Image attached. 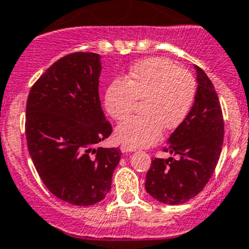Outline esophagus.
<instances>
[{
    "label": "esophagus",
    "instance_id": "1",
    "mask_svg": "<svg viewBox=\"0 0 249 249\" xmlns=\"http://www.w3.org/2000/svg\"><path fill=\"white\" fill-rule=\"evenodd\" d=\"M120 149H122L123 152H133V151H135V147H131V146H129V145H122V147H120Z\"/></svg>",
    "mask_w": 249,
    "mask_h": 249
}]
</instances>
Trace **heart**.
<instances>
[{
	"label": "heart",
	"instance_id": "heart-1",
	"mask_svg": "<svg viewBox=\"0 0 249 249\" xmlns=\"http://www.w3.org/2000/svg\"><path fill=\"white\" fill-rule=\"evenodd\" d=\"M196 80L166 58H149L130 69L126 82L114 79L105 90L104 108L115 120L124 119L142 100V115L133 116L116 127V138L131 147L154 144L162 127L174 130L189 116L196 99Z\"/></svg>",
	"mask_w": 249,
	"mask_h": 249
}]
</instances>
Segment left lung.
<instances>
[{
  "instance_id": "1",
  "label": "left lung",
  "mask_w": 249,
  "mask_h": 249,
  "mask_svg": "<svg viewBox=\"0 0 249 249\" xmlns=\"http://www.w3.org/2000/svg\"><path fill=\"white\" fill-rule=\"evenodd\" d=\"M196 99L189 116L175 129L165 151L178 158L154 159L145 190L165 205H181L200 194L211 178L223 144L222 110L213 84L200 67Z\"/></svg>"
}]
</instances>
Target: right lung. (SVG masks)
I'll use <instances>...</instances> for the list:
<instances>
[{
  "label": "right lung",
  "instance_id": "obj_1",
  "mask_svg": "<svg viewBox=\"0 0 249 249\" xmlns=\"http://www.w3.org/2000/svg\"><path fill=\"white\" fill-rule=\"evenodd\" d=\"M100 55L77 52L58 59L33 84L26 138L36 170L60 200L90 206L107 196L119 147H95L113 129L99 99Z\"/></svg>",
  "mask_w": 249,
  "mask_h": 249
}]
</instances>
